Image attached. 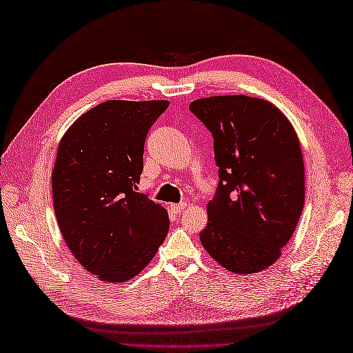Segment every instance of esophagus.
Segmentation results:
<instances>
[{
    "mask_svg": "<svg viewBox=\"0 0 353 353\" xmlns=\"http://www.w3.org/2000/svg\"><path fill=\"white\" fill-rule=\"evenodd\" d=\"M186 208V205L185 203H177V205H170V209H171V211L172 212H174V214H181L182 211H183V209Z\"/></svg>",
    "mask_w": 353,
    "mask_h": 353,
    "instance_id": "obj_1",
    "label": "esophagus"
}]
</instances>
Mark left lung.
Returning <instances> with one entry per match:
<instances>
[{"label":"left lung","instance_id":"8db88e82","mask_svg":"<svg viewBox=\"0 0 353 353\" xmlns=\"http://www.w3.org/2000/svg\"><path fill=\"white\" fill-rule=\"evenodd\" d=\"M190 110L212 133L220 177L200 241L229 272H262L279 259L303 211L297 134L272 103L247 95L200 99Z\"/></svg>","mask_w":353,"mask_h":353}]
</instances>
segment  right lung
I'll use <instances>...</instances> for the list:
<instances>
[{
	"label": "right lung",
	"instance_id": "obj_1",
	"mask_svg": "<svg viewBox=\"0 0 353 353\" xmlns=\"http://www.w3.org/2000/svg\"><path fill=\"white\" fill-rule=\"evenodd\" d=\"M165 100H109L74 123L57 148L52 205L68 249L104 282H125L168 234L165 209L137 192L144 144Z\"/></svg>",
	"mask_w": 353,
	"mask_h": 353
}]
</instances>
